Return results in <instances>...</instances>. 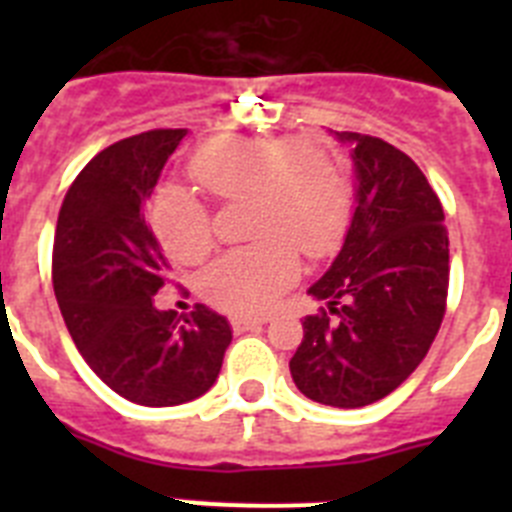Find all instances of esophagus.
I'll return each instance as SVG.
<instances>
[{"label": "esophagus", "mask_w": 512, "mask_h": 512, "mask_svg": "<svg viewBox=\"0 0 512 512\" xmlns=\"http://www.w3.org/2000/svg\"><path fill=\"white\" fill-rule=\"evenodd\" d=\"M230 325H233L235 333H246V330L264 325V318H248V315H235V318L230 320Z\"/></svg>", "instance_id": "obj_1"}]
</instances>
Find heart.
Returning a JSON list of instances; mask_svg holds the SVG:
<instances>
[{"label":"heart","instance_id":"1","mask_svg":"<svg viewBox=\"0 0 512 512\" xmlns=\"http://www.w3.org/2000/svg\"><path fill=\"white\" fill-rule=\"evenodd\" d=\"M192 176L220 200H248V233L256 241L225 251L202 274V292L223 310H266L297 277V251L325 256L346 225L343 176L312 140H215L192 158ZM151 223L171 259L197 261L210 251V217L184 189L156 194Z\"/></svg>","mask_w":512,"mask_h":512}]
</instances>
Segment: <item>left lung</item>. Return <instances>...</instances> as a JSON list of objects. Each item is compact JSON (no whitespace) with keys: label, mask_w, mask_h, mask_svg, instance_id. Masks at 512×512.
Instances as JSON below:
<instances>
[{"label":"left lung","mask_w":512,"mask_h":512,"mask_svg":"<svg viewBox=\"0 0 512 512\" xmlns=\"http://www.w3.org/2000/svg\"><path fill=\"white\" fill-rule=\"evenodd\" d=\"M330 133L354 164L356 207L341 251L307 289L328 312L302 320L289 372L320 405L364 408L415 372L441 328L449 233L413 158L382 138Z\"/></svg>","instance_id":"8db88e82"}]
</instances>
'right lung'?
I'll list each match as a JSON object with an SVG mask.
<instances>
[{
  "instance_id": "obj_1",
  "label": "right lung",
  "mask_w": 512,
  "mask_h": 512,
  "mask_svg": "<svg viewBox=\"0 0 512 512\" xmlns=\"http://www.w3.org/2000/svg\"><path fill=\"white\" fill-rule=\"evenodd\" d=\"M187 130H148L89 161L66 192L53 238V289L79 354L135 405L171 408L215 384L230 323L197 305L158 310L166 259L146 205Z\"/></svg>"
}]
</instances>
